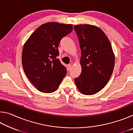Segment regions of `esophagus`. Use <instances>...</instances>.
<instances>
[{
  "instance_id": "obj_1",
  "label": "esophagus",
  "mask_w": 133,
  "mask_h": 133,
  "mask_svg": "<svg viewBox=\"0 0 133 133\" xmlns=\"http://www.w3.org/2000/svg\"><path fill=\"white\" fill-rule=\"evenodd\" d=\"M71 67H72V65L71 64H67V70H68L69 71L71 69Z\"/></svg>"
}]
</instances>
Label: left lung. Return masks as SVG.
Listing matches in <instances>:
<instances>
[{
    "label": "left lung",
    "mask_w": 133,
    "mask_h": 133,
    "mask_svg": "<svg viewBox=\"0 0 133 133\" xmlns=\"http://www.w3.org/2000/svg\"><path fill=\"white\" fill-rule=\"evenodd\" d=\"M81 49L82 72L75 82L81 93L92 95L107 84L113 71L115 56L109 39L102 29L91 24L74 26Z\"/></svg>",
    "instance_id": "obj_1"
}]
</instances>
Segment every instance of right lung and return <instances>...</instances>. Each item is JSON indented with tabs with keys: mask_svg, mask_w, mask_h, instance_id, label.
<instances>
[{
	"mask_svg": "<svg viewBox=\"0 0 133 133\" xmlns=\"http://www.w3.org/2000/svg\"><path fill=\"white\" fill-rule=\"evenodd\" d=\"M73 30L71 24L49 22L42 24L24 43L22 66L27 77L38 90L55 91L67 73L57 58L60 40Z\"/></svg>",
	"mask_w": 133,
	"mask_h": 133,
	"instance_id": "1",
	"label": "right lung"
}]
</instances>
